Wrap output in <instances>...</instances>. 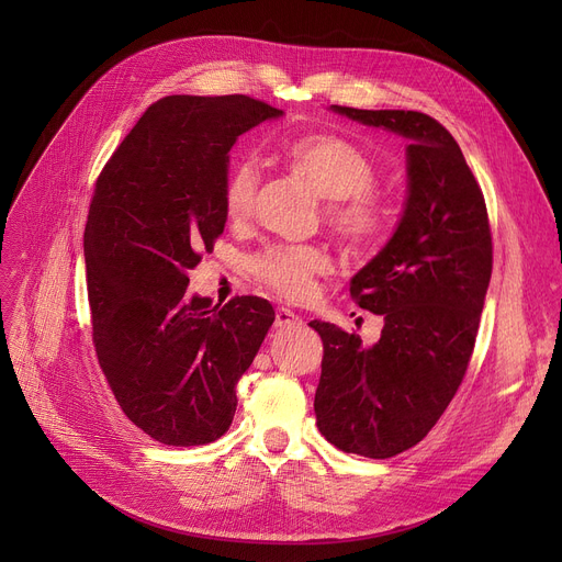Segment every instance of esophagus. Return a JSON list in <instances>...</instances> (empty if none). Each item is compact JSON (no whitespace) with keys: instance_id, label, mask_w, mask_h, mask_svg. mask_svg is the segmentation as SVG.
Masks as SVG:
<instances>
[{"instance_id":"34e87169","label":"esophagus","mask_w":562,"mask_h":562,"mask_svg":"<svg viewBox=\"0 0 562 562\" xmlns=\"http://www.w3.org/2000/svg\"><path fill=\"white\" fill-rule=\"evenodd\" d=\"M299 323H303V321H301V316L296 312H291L286 307H278V312H276V328L299 326Z\"/></svg>"}]
</instances>
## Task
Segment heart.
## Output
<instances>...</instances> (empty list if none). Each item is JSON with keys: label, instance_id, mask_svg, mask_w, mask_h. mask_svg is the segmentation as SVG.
<instances>
[{"label": "heart", "instance_id": "1", "mask_svg": "<svg viewBox=\"0 0 562 562\" xmlns=\"http://www.w3.org/2000/svg\"><path fill=\"white\" fill-rule=\"evenodd\" d=\"M284 159L330 200L328 223L339 239L352 248L371 244L385 227V204L371 189L375 168L371 159L335 134H303L282 145ZM259 172L250 161L234 164L225 177L223 210L232 223L252 214ZM250 269L259 282L286 301H305L314 280L330 269V257L316 246H276L252 257Z\"/></svg>", "mask_w": 562, "mask_h": 562}]
</instances>
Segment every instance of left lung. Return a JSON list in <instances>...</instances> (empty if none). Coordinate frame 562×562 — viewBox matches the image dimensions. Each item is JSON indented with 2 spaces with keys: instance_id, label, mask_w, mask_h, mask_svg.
Returning <instances> with one entry per match:
<instances>
[{
  "instance_id": "8db88e82",
  "label": "left lung",
  "mask_w": 562,
  "mask_h": 562,
  "mask_svg": "<svg viewBox=\"0 0 562 562\" xmlns=\"http://www.w3.org/2000/svg\"><path fill=\"white\" fill-rule=\"evenodd\" d=\"M330 109L407 140L401 221L350 280L352 301L385 318L380 339L362 346L335 323H310L323 339L321 435L346 453L382 460L419 445L460 387L492 276V234L476 177L435 117Z\"/></svg>"
}]
</instances>
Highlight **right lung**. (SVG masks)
I'll return each mask as SVG.
<instances>
[{
    "mask_svg": "<svg viewBox=\"0 0 562 562\" xmlns=\"http://www.w3.org/2000/svg\"><path fill=\"white\" fill-rule=\"evenodd\" d=\"M280 115L248 95H168L95 182L83 229L93 344L117 405L161 445H210L229 428L236 382L276 321L257 296H191L187 273L223 234L232 145Z\"/></svg>",
    "mask_w": 562,
    "mask_h": 562,
    "instance_id": "add662e5",
    "label": "right lung"
}]
</instances>
